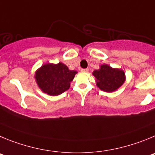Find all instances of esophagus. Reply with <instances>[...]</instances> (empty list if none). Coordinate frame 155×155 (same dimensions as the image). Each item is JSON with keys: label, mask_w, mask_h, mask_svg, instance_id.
<instances>
[{"label": "esophagus", "mask_w": 155, "mask_h": 155, "mask_svg": "<svg viewBox=\"0 0 155 155\" xmlns=\"http://www.w3.org/2000/svg\"><path fill=\"white\" fill-rule=\"evenodd\" d=\"M81 71H82V72H89V69H81Z\"/></svg>", "instance_id": "obj_1"}]
</instances>
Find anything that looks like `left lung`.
<instances>
[{"label": "left lung", "instance_id": "obj_1", "mask_svg": "<svg viewBox=\"0 0 155 155\" xmlns=\"http://www.w3.org/2000/svg\"><path fill=\"white\" fill-rule=\"evenodd\" d=\"M93 75L96 78L97 87L109 93L118 90L126 80L124 70L112 68L107 64L100 65V69L93 71Z\"/></svg>", "mask_w": 155, "mask_h": 155}]
</instances>
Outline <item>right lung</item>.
I'll list each match as a JSON object with an SVG mask.
<instances>
[{"label": "right lung", "instance_id": "add662e5", "mask_svg": "<svg viewBox=\"0 0 155 155\" xmlns=\"http://www.w3.org/2000/svg\"><path fill=\"white\" fill-rule=\"evenodd\" d=\"M76 73V71L69 69L62 62L45 63L36 70L35 79L43 93L58 96L69 90Z\"/></svg>", "mask_w": 155, "mask_h": 155}]
</instances>
